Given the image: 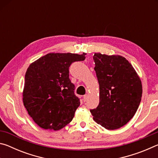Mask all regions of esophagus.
<instances>
[{
    "label": "esophagus",
    "instance_id": "34e87169",
    "mask_svg": "<svg viewBox=\"0 0 158 158\" xmlns=\"http://www.w3.org/2000/svg\"><path fill=\"white\" fill-rule=\"evenodd\" d=\"M87 98H88V95H84V97H83V98H84V102L86 101Z\"/></svg>",
    "mask_w": 158,
    "mask_h": 158
}]
</instances>
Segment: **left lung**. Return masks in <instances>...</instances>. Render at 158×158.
<instances>
[{
    "label": "left lung",
    "mask_w": 158,
    "mask_h": 158,
    "mask_svg": "<svg viewBox=\"0 0 158 158\" xmlns=\"http://www.w3.org/2000/svg\"><path fill=\"white\" fill-rule=\"evenodd\" d=\"M93 60L100 85V103L90 111L101 126L118 129L137 111L142 96L141 81L132 65L121 56L95 53Z\"/></svg>",
    "instance_id": "1"
}]
</instances>
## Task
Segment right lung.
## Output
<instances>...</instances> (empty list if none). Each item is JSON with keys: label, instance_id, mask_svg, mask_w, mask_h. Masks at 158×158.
Here are the masks:
<instances>
[{"label": "right lung", "instance_id": "obj_1", "mask_svg": "<svg viewBox=\"0 0 158 158\" xmlns=\"http://www.w3.org/2000/svg\"><path fill=\"white\" fill-rule=\"evenodd\" d=\"M85 53H50L29 65L25 75L23 105L37 125L59 130L73 119L80 105L69 68L85 60Z\"/></svg>", "mask_w": 158, "mask_h": 158}]
</instances>
